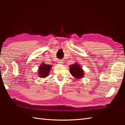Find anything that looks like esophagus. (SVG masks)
I'll return each mask as SVG.
<instances>
[{"label":"esophagus","mask_w":125,"mask_h":125,"mask_svg":"<svg viewBox=\"0 0 125 125\" xmlns=\"http://www.w3.org/2000/svg\"><path fill=\"white\" fill-rule=\"evenodd\" d=\"M58 63H61V64H62V63H63V62L62 61V60H59Z\"/></svg>","instance_id":"1"}]
</instances>
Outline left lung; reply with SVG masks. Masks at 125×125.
<instances>
[{"label": "left lung", "mask_w": 125, "mask_h": 125, "mask_svg": "<svg viewBox=\"0 0 125 125\" xmlns=\"http://www.w3.org/2000/svg\"><path fill=\"white\" fill-rule=\"evenodd\" d=\"M71 74L76 78H81L83 77L84 72L78 63L71 65L69 68Z\"/></svg>", "instance_id": "left-lung-1"}]
</instances>
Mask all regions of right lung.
Returning <instances> with one entry per match:
<instances>
[{
    "label": "right lung",
    "mask_w": 125,
    "mask_h": 125,
    "mask_svg": "<svg viewBox=\"0 0 125 125\" xmlns=\"http://www.w3.org/2000/svg\"><path fill=\"white\" fill-rule=\"evenodd\" d=\"M51 68V65L50 64H46L44 63L41 64L39 67V70L38 72L40 77L45 78L48 76Z\"/></svg>",
    "instance_id": "right-lung-1"
}]
</instances>
